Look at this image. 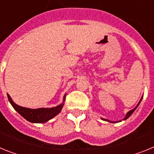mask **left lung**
Listing matches in <instances>:
<instances>
[{
  "label": "left lung",
  "instance_id": "1",
  "mask_svg": "<svg viewBox=\"0 0 154 154\" xmlns=\"http://www.w3.org/2000/svg\"><path fill=\"white\" fill-rule=\"evenodd\" d=\"M142 99H143V97H142L141 100H140V102H139V103H138V104H137V106H136V107H135V108L132 109V110H131V111H128V113H127V114H126V116L125 117V118H124V119H123V120H126V119H127V118H129L130 116H131V115H132V113H133L134 111H135V110H136V109L137 108V107H138V106H139V104H140V102H141ZM102 119H103V121H107V122H111V123H115V122H111V121L107 120V119H104V118H102ZM119 122H122V121H119Z\"/></svg>",
  "mask_w": 154,
  "mask_h": 154
}]
</instances>
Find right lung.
<instances>
[{
	"instance_id": "obj_1",
	"label": "right lung",
	"mask_w": 154,
	"mask_h": 154,
	"mask_svg": "<svg viewBox=\"0 0 154 154\" xmlns=\"http://www.w3.org/2000/svg\"><path fill=\"white\" fill-rule=\"evenodd\" d=\"M8 98L14 110L18 114H20L25 119L32 123H45L47 121L51 120V118L58 115L64 105V103H62L57 107H51V108L30 109L17 105L11 100L9 94H8ZM64 98H65V95H64L63 101H64Z\"/></svg>"
}]
</instances>
